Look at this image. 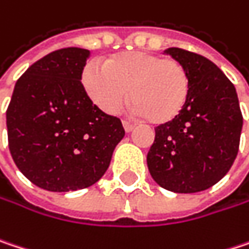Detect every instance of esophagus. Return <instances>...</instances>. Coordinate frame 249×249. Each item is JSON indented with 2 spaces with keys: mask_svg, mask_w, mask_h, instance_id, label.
<instances>
[{
  "mask_svg": "<svg viewBox=\"0 0 249 249\" xmlns=\"http://www.w3.org/2000/svg\"><path fill=\"white\" fill-rule=\"evenodd\" d=\"M123 125H124L125 132H131V131L135 128V124H132V123H129V121H123Z\"/></svg>",
  "mask_w": 249,
  "mask_h": 249,
  "instance_id": "34e87169",
  "label": "esophagus"
}]
</instances>
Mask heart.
<instances>
[{"label": "heart", "instance_id": "obj_1", "mask_svg": "<svg viewBox=\"0 0 249 249\" xmlns=\"http://www.w3.org/2000/svg\"><path fill=\"white\" fill-rule=\"evenodd\" d=\"M82 84L88 97L108 114L121 109L131 89L132 109L152 124L175 120L191 91L190 74L182 62L144 51L111 57L104 68L88 64Z\"/></svg>", "mask_w": 249, "mask_h": 249}]
</instances>
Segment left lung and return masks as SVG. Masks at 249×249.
Masks as SVG:
<instances>
[{"label": "left lung", "instance_id": "obj_1", "mask_svg": "<svg viewBox=\"0 0 249 249\" xmlns=\"http://www.w3.org/2000/svg\"><path fill=\"white\" fill-rule=\"evenodd\" d=\"M164 53L185 65L191 91L182 112L155 128L148 170L168 191H204L222 179L237 158L242 129L237 91L205 57L181 48Z\"/></svg>", "mask_w": 249, "mask_h": 249}]
</instances>
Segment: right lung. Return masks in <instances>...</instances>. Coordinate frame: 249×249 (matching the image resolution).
Segmentation results:
<instances>
[{
  "instance_id": "add662e5",
  "label": "right lung",
  "mask_w": 249,
  "mask_h": 249,
  "mask_svg": "<svg viewBox=\"0 0 249 249\" xmlns=\"http://www.w3.org/2000/svg\"><path fill=\"white\" fill-rule=\"evenodd\" d=\"M88 57V50L70 47L38 59L17 81L7 109L12 160L47 191L95 184L125 135L121 120L102 112L84 89Z\"/></svg>"
}]
</instances>
